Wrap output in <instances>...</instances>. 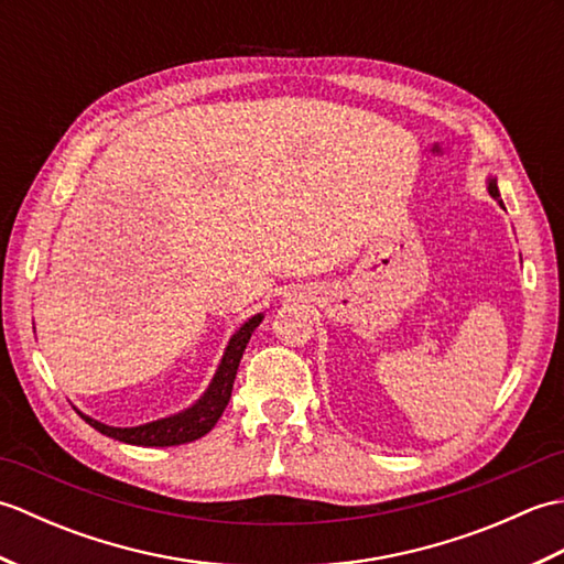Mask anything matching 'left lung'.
<instances>
[{
  "label": "left lung",
  "mask_w": 564,
  "mask_h": 564,
  "mask_svg": "<svg viewBox=\"0 0 564 564\" xmlns=\"http://www.w3.org/2000/svg\"><path fill=\"white\" fill-rule=\"evenodd\" d=\"M489 194H492V198H497L499 200V188H497V178H489ZM501 203V200H499ZM501 206H505V203H501Z\"/></svg>",
  "instance_id": "8db88e82"
}]
</instances>
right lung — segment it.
<instances>
[{"label":"right lung","instance_id":"right-lung-1","mask_svg":"<svg viewBox=\"0 0 564 564\" xmlns=\"http://www.w3.org/2000/svg\"><path fill=\"white\" fill-rule=\"evenodd\" d=\"M261 317L263 315H254L235 332V337L230 339V344H227L223 361H220L218 370H215L208 390L203 392V398L194 406H188V410L178 412L174 416L158 419V422L130 426V429L106 426V424L97 422V419H91V416L79 412L82 419L89 426L101 431L104 436H111V438L123 441V443H133V446H182V443L206 436L208 431L218 424V419L223 416L227 402H230L232 382H235L237 368H239V358H242L251 332L259 327Z\"/></svg>","mask_w":564,"mask_h":564}]
</instances>
